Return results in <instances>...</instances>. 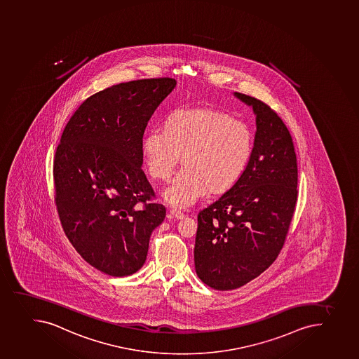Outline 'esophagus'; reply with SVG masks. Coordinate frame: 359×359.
<instances>
[{
  "instance_id": "esophagus-1",
  "label": "esophagus",
  "mask_w": 359,
  "mask_h": 359,
  "mask_svg": "<svg viewBox=\"0 0 359 359\" xmlns=\"http://www.w3.org/2000/svg\"><path fill=\"white\" fill-rule=\"evenodd\" d=\"M170 217L175 219H184V214L180 212V210H177V209H170Z\"/></svg>"
}]
</instances>
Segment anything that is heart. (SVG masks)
<instances>
[{
  "label": "heart",
  "mask_w": 359,
  "mask_h": 359,
  "mask_svg": "<svg viewBox=\"0 0 359 359\" xmlns=\"http://www.w3.org/2000/svg\"><path fill=\"white\" fill-rule=\"evenodd\" d=\"M252 129L223 110L205 107L172 114L166 129L154 128L144 138V161L151 178L170 179L180 163L184 168L164 191L177 207L198 201L207 193L223 194L238 181L253 152Z\"/></svg>",
  "instance_id": "b5f03b06"
}]
</instances>
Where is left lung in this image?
<instances>
[{
    "label": "left lung",
    "instance_id": "obj_1",
    "mask_svg": "<svg viewBox=\"0 0 359 359\" xmlns=\"http://www.w3.org/2000/svg\"><path fill=\"white\" fill-rule=\"evenodd\" d=\"M256 115L253 152L229 191L198 212L195 271L214 290L238 288L263 273L283 249L297 198L290 131L266 103L242 93Z\"/></svg>",
    "mask_w": 359,
    "mask_h": 359
}]
</instances>
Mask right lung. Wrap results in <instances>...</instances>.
<instances>
[{
	"mask_svg": "<svg viewBox=\"0 0 359 359\" xmlns=\"http://www.w3.org/2000/svg\"><path fill=\"white\" fill-rule=\"evenodd\" d=\"M172 78L123 82L90 96L66 124L53 163L55 200L76 252L111 277L136 273L166 209L151 203L143 135Z\"/></svg>",
	"mask_w": 359,
	"mask_h": 359,
	"instance_id": "obj_1",
	"label": "right lung"
}]
</instances>
